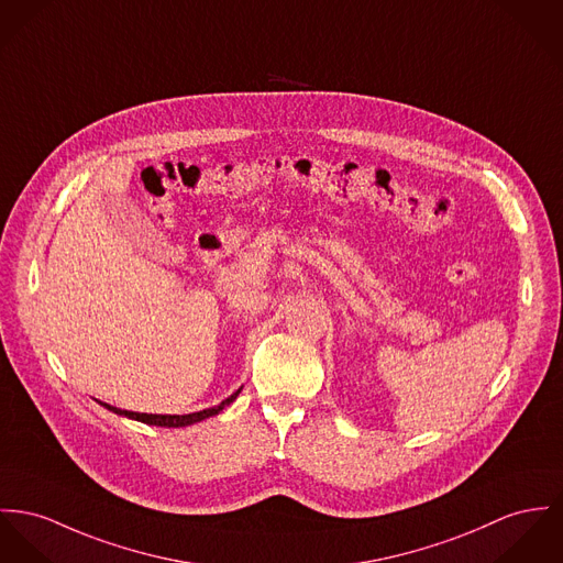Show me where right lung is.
<instances>
[{"label": "right lung", "mask_w": 563, "mask_h": 563, "mask_svg": "<svg viewBox=\"0 0 563 563\" xmlns=\"http://www.w3.org/2000/svg\"><path fill=\"white\" fill-rule=\"evenodd\" d=\"M242 391V388L238 391H233L229 398H224L217 407H210V409H203V411H195V413H184V416H163V413H139V411H126V409H120V407H113V405H107V402H100L102 407H107L109 411L118 413V416H124L130 420H136V422H143V424H152V427H165V429H179V427H190V424H197L206 418H212L218 416L227 405H231L238 394Z\"/></svg>", "instance_id": "1"}]
</instances>
